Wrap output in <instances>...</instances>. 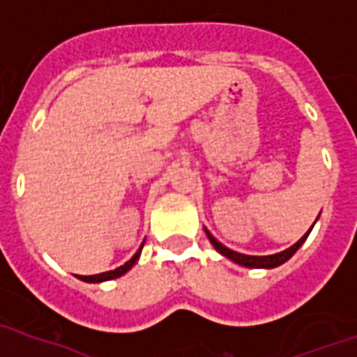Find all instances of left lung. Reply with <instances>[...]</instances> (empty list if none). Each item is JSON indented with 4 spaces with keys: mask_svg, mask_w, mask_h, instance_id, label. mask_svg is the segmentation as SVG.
I'll use <instances>...</instances> for the list:
<instances>
[{
    "mask_svg": "<svg viewBox=\"0 0 357 357\" xmlns=\"http://www.w3.org/2000/svg\"><path fill=\"white\" fill-rule=\"evenodd\" d=\"M319 220V218H317ZM317 223V222H314ZM313 223V225H314ZM313 229V227H311ZM311 229H309L307 233L303 234L302 238L298 240L296 244H292L291 248H287V250L283 251H279V253H273V255H244V253H238V251H233V250H229L227 245H223L222 242H218L212 234L208 233V229H204V233H206V236H208L210 240V244L214 245L216 248V251H220L223 257H227L229 261H233L236 262V264H240V266H245V268H275V266H281L283 262H287L289 259H291L294 253H296L300 248H302V244L307 240L309 233H311Z\"/></svg>",
    "mask_w": 357,
    "mask_h": 357,
    "instance_id": "8db88e82",
    "label": "left lung"
}]
</instances>
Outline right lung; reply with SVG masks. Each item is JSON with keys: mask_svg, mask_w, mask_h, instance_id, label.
<instances>
[{"mask_svg": "<svg viewBox=\"0 0 357 357\" xmlns=\"http://www.w3.org/2000/svg\"><path fill=\"white\" fill-rule=\"evenodd\" d=\"M143 244H145V242H143ZM143 244H141L139 250L135 251V255L132 257L128 262H124L123 266L115 268V270H109V272L96 273V275H78V279H82V281H85V283H102V281H112V279L121 278V275H124V273L128 272L130 268L134 266L135 262L139 261V255H141V250H143Z\"/></svg>", "mask_w": 357, "mask_h": 357, "instance_id": "right-lung-1", "label": "right lung"}]
</instances>
